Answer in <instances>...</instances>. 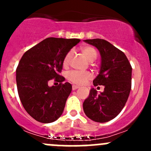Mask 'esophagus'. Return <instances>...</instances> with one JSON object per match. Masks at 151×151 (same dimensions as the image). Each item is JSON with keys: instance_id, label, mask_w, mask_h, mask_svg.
<instances>
[{"instance_id": "34e87169", "label": "esophagus", "mask_w": 151, "mask_h": 151, "mask_svg": "<svg viewBox=\"0 0 151 151\" xmlns=\"http://www.w3.org/2000/svg\"><path fill=\"white\" fill-rule=\"evenodd\" d=\"M77 88H79V86H77V85H72V90H73V91H75V90H77Z\"/></svg>"}]
</instances>
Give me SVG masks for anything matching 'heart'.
<instances>
[{
	"label": "heart",
	"instance_id": "heart-1",
	"mask_svg": "<svg viewBox=\"0 0 151 151\" xmlns=\"http://www.w3.org/2000/svg\"><path fill=\"white\" fill-rule=\"evenodd\" d=\"M81 52L85 58L89 62H93L96 59L98 56V52L95 47L92 46H84L81 47ZM73 52L69 51L65 56L63 59V64L64 66H67L69 63L70 60L72 58ZM92 78V74L89 71H71L67 74V79L72 83L76 85L85 84L86 82Z\"/></svg>",
	"mask_w": 151,
	"mask_h": 151
}]
</instances>
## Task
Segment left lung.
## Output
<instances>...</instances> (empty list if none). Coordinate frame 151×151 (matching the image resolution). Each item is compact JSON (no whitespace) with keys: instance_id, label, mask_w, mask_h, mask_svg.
Returning a JSON list of instances; mask_svg holds the SVG:
<instances>
[{"instance_id":"8db88e82","label":"left lung","mask_w":151,"mask_h":151,"mask_svg":"<svg viewBox=\"0 0 151 151\" xmlns=\"http://www.w3.org/2000/svg\"><path fill=\"white\" fill-rule=\"evenodd\" d=\"M85 42L99 50L101 69L93 80L94 86L104 85V92L97 94L92 88L83 103L87 117L105 123L115 118L124 107L132 88V68L126 55L104 39H86Z\"/></svg>"}]
</instances>
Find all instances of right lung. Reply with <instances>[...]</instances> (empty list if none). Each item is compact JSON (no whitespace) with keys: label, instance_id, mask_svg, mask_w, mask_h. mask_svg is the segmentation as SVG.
Instances as JSON below:
<instances>
[{"label":"right lung","instance_id":"add662e5","mask_svg":"<svg viewBox=\"0 0 151 151\" xmlns=\"http://www.w3.org/2000/svg\"><path fill=\"white\" fill-rule=\"evenodd\" d=\"M80 41L47 38L21 58L16 69L18 94L23 107L36 121L52 123L63 113L71 85L63 83L64 77L60 74L65 56ZM52 78L59 85L49 87L48 82Z\"/></svg>","mask_w":151,"mask_h":151}]
</instances>
